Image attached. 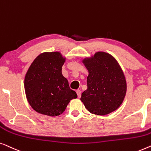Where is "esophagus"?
<instances>
[{
	"label": "esophagus",
	"instance_id": "esophagus-1",
	"mask_svg": "<svg viewBox=\"0 0 151 151\" xmlns=\"http://www.w3.org/2000/svg\"><path fill=\"white\" fill-rule=\"evenodd\" d=\"M76 94H77V96L78 98H80L81 96V90H77L76 91Z\"/></svg>",
	"mask_w": 151,
	"mask_h": 151
}]
</instances>
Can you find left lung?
Masks as SVG:
<instances>
[{
    "mask_svg": "<svg viewBox=\"0 0 151 151\" xmlns=\"http://www.w3.org/2000/svg\"><path fill=\"white\" fill-rule=\"evenodd\" d=\"M82 63L88 70V89L81 101L91 114L105 116L116 111L124 101L127 81L117 60L107 52L99 51Z\"/></svg>",
    "mask_w": 151,
    "mask_h": 151,
    "instance_id": "8db88e82",
    "label": "left lung"
}]
</instances>
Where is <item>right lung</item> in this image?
<instances>
[{
	"instance_id": "right-lung-1",
	"label": "right lung",
	"mask_w": 151,
	"mask_h": 151,
	"mask_svg": "<svg viewBox=\"0 0 151 151\" xmlns=\"http://www.w3.org/2000/svg\"><path fill=\"white\" fill-rule=\"evenodd\" d=\"M65 57L59 52H42L34 59L24 78V90L31 107L37 113L57 116L77 94L70 88L61 68Z\"/></svg>"
}]
</instances>
